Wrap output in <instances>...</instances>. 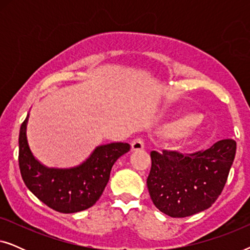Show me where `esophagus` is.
I'll return each instance as SVG.
<instances>
[{
    "mask_svg": "<svg viewBox=\"0 0 250 250\" xmlns=\"http://www.w3.org/2000/svg\"><path fill=\"white\" fill-rule=\"evenodd\" d=\"M131 146H132L133 151H139V150H143L146 148L145 142H143V140L140 139V138L133 140Z\"/></svg>",
    "mask_w": 250,
    "mask_h": 250,
    "instance_id": "1",
    "label": "esophagus"
}]
</instances>
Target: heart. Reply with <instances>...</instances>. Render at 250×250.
Masks as SVG:
<instances>
[{
  "mask_svg": "<svg viewBox=\"0 0 250 250\" xmlns=\"http://www.w3.org/2000/svg\"><path fill=\"white\" fill-rule=\"evenodd\" d=\"M201 122V116L194 112H184L167 123L165 131L168 134H177L181 138H191L196 133L198 124Z\"/></svg>",
  "mask_w": 250,
  "mask_h": 250,
  "instance_id": "1",
  "label": "heart"
}]
</instances>
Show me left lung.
Segmentation results:
<instances>
[{"label": "left lung", "instance_id": "8db88e82", "mask_svg": "<svg viewBox=\"0 0 250 250\" xmlns=\"http://www.w3.org/2000/svg\"><path fill=\"white\" fill-rule=\"evenodd\" d=\"M235 150L234 140L227 139L191 155L152 151L146 180L152 203L170 217H187L206 210L227 183Z\"/></svg>", "mask_w": 250, "mask_h": 250}]
</instances>
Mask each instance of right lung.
<instances>
[{
  "mask_svg": "<svg viewBox=\"0 0 250 250\" xmlns=\"http://www.w3.org/2000/svg\"><path fill=\"white\" fill-rule=\"evenodd\" d=\"M29 112L19 133V167L32 193L60 213H78L93 206L107 186L112 166L131 146L114 142L98 146L80 165L59 168L44 165L34 156L27 138Z\"/></svg>",
  "mask_w": 250,
  "mask_h": 250,
  "instance_id": "right-lung-1",
  "label": "right lung"
}]
</instances>
